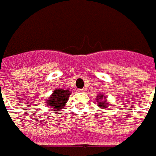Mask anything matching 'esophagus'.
Segmentation results:
<instances>
[{"mask_svg":"<svg viewBox=\"0 0 156 156\" xmlns=\"http://www.w3.org/2000/svg\"><path fill=\"white\" fill-rule=\"evenodd\" d=\"M79 91L80 92H83V93H85L87 90H86V89H81V90H79Z\"/></svg>","mask_w":156,"mask_h":156,"instance_id":"1","label":"esophagus"}]
</instances>
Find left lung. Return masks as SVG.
Here are the masks:
<instances>
[{
  "mask_svg": "<svg viewBox=\"0 0 156 156\" xmlns=\"http://www.w3.org/2000/svg\"><path fill=\"white\" fill-rule=\"evenodd\" d=\"M97 101L98 102V107H100L101 109H106L109 106L108 101L106 100V98H105L103 94H99V97L97 98Z\"/></svg>",
  "mask_w": 156,
  "mask_h": 156,
  "instance_id": "left-lung-1",
  "label": "left lung"
}]
</instances>
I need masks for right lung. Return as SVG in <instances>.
I'll return each mask as SVG.
<instances>
[{"instance_id": "add662e5", "label": "right lung", "mask_w": 156, "mask_h": 156, "mask_svg": "<svg viewBox=\"0 0 156 156\" xmlns=\"http://www.w3.org/2000/svg\"><path fill=\"white\" fill-rule=\"evenodd\" d=\"M71 95V92L68 90L56 89L52 92V94L46 99L47 106H49L52 110H55V112L62 110L66 104L67 103L68 98Z\"/></svg>"}]
</instances>
